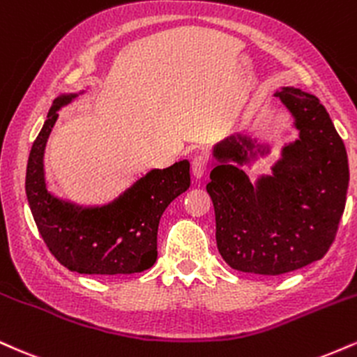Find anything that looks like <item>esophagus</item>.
<instances>
[{"label": "esophagus", "mask_w": 357, "mask_h": 357, "mask_svg": "<svg viewBox=\"0 0 357 357\" xmlns=\"http://www.w3.org/2000/svg\"><path fill=\"white\" fill-rule=\"evenodd\" d=\"M208 169V157L202 152H197L192 157V174L195 178H200Z\"/></svg>", "instance_id": "esophagus-1"}]
</instances>
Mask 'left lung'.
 I'll use <instances>...</instances> for the list:
<instances>
[{"instance_id":"8db88e82","label":"left lung","mask_w":357,"mask_h":357,"mask_svg":"<svg viewBox=\"0 0 357 357\" xmlns=\"http://www.w3.org/2000/svg\"><path fill=\"white\" fill-rule=\"evenodd\" d=\"M275 96L294 116L299 138L282 146L272 174L252 183L232 165L269 153L252 138L232 135L213 146L219 163L207 183L222 259L232 269L262 275L286 274L324 257L349 185L344 142L319 98L294 86Z\"/></svg>"}]
</instances>
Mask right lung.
<instances>
[{
    "label": "right lung",
    "instance_id": "1",
    "mask_svg": "<svg viewBox=\"0 0 357 357\" xmlns=\"http://www.w3.org/2000/svg\"><path fill=\"white\" fill-rule=\"evenodd\" d=\"M78 93L54 100L43 128L33 142L26 167V197L46 247L66 269L79 274H133L157 261L162 213L190 187V163L153 169L102 207H82L52 195L45 180V146L58 110Z\"/></svg>",
    "mask_w": 357,
    "mask_h": 357
}]
</instances>
